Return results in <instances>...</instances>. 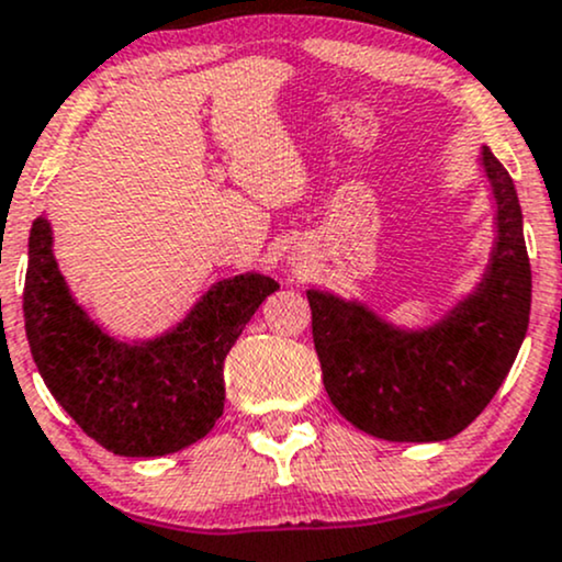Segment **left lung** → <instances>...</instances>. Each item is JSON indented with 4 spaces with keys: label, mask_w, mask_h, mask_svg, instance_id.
Returning <instances> with one entry per match:
<instances>
[{
    "label": "left lung",
    "mask_w": 562,
    "mask_h": 562,
    "mask_svg": "<svg viewBox=\"0 0 562 562\" xmlns=\"http://www.w3.org/2000/svg\"><path fill=\"white\" fill-rule=\"evenodd\" d=\"M493 202V248L467 295L427 325H400L360 299L310 288L323 384L338 413L390 442H440L467 429L507 379L531 314V263L515 183L477 154Z\"/></svg>",
    "instance_id": "1"
}]
</instances>
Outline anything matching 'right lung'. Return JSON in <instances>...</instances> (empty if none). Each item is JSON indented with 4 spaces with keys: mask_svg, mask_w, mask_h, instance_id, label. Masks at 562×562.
<instances>
[{
    "mask_svg": "<svg viewBox=\"0 0 562 562\" xmlns=\"http://www.w3.org/2000/svg\"><path fill=\"white\" fill-rule=\"evenodd\" d=\"M277 282L261 271L213 282L168 330L122 338L74 299L47 215L31 224L26 338L58 405L116 456H165L202 440L224 413V360Z\"/></svg>",
    "mask_w": 562,
    "mask_h": 562,
    "instance_id": "1",
    "label": "right lung"
}]
</instances>
